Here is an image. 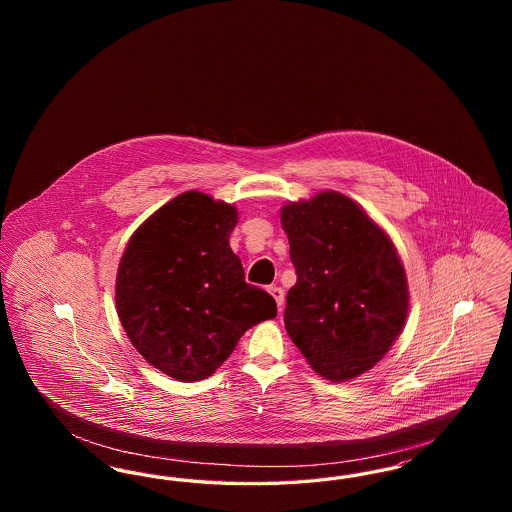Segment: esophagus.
<instances>
[{
	"instance_id": "obj_1",
	"label": "esophagus",
	"mask_w": 512,
	"mask_h": 512,
	"mask_svg": "<svg viewBox=\"0 0 512 512\" xmlns=\"http://www.w3.org/2000/svg\"><path fill=\"white\" fill-rule=\"evenodd\" d=\"M268 293L274 297V301H276V305H278V311H280L282 305H284V290L278 288V286H270Z\"/></svg>"
}]
</instances>
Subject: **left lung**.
<instances>
[{
  "label": "left lung",
  "instance_id": "1",
  "mask_svg": "<svg viewBox=\"0 0 512 512\" xmlns=\"http://www.w3.org/2000/svg\"><path fill=\"white\" fill-rule=\"evenodd\" d=\"M280 220L297 274L286 297V330L320 376L357 378L390 351L409 313L395 245L338 192L288 203Z\"/></svg>",
  "mask_w": 512,
  "mask_h": 512
}]
</instances>
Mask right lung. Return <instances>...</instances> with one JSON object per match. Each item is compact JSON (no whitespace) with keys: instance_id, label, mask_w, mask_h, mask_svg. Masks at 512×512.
<instances>
[{"instance_id":"add662e5","label":"right lung","mask_w":512,"mask_h":512,"mask_svg":"<svg viewBox=\"0 0 512 512\" xmlns=\"http://www.w3.org/2000/svg\"><path fill=\"white\" fill-rule=\"evenodd\" d=\"M238 211L201 192L171 199L134 232L117 272L122 328L149 365L180 382L211 376L276 301L245 282L228 238Z\"/></svg>"}]
</instances>
